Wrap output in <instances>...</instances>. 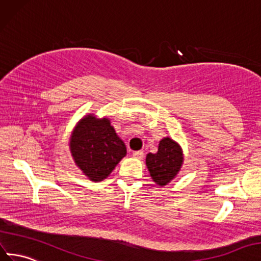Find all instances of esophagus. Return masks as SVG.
I'll use <instances>...</instances> for the list:
<instances>
[{"label": "esophagus", "mask_w": 261, "mask_h": 261, "mask_svg": "<svg viewBox=\"0 0 261 261\" xmlns=\"http://www.w3.org/2000/svg\"><path fill=\"white\" fill-rule=\"evenodd\" d=\"M143 156H144L143 151H136V152H133V158L141 160V159H143Z\"/></svg>", "instance_id": "34e87169"}]
</instances>
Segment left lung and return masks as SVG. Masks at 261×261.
Here are the masks:
<instances>
[{"label": "left lung", "mask_w": 261, "mask_h": 261, "mask_svg": "<svg viewBox=\"0 0 261 261\" xmlns=\"http://www.w3.org/2000/svg\"><path fill=\"white\" fill-rule=\"evenodd\" d=\"M182 161L180 146L169 138H164L161 141L158 153L146 155L148 172L152 179L160 186H165L174 179L179 172Z\"/></svg>", "instance_id": "obj_1"}]
</instances>
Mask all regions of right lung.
Instances as JSON below:
<instances>
[{
    "label": "right lung",
    "instance_id": "right-lung-1",
    "mask_svg": "<svg viewBox=\"0 0 261 261\" xmlns=\"http://www.w3.org/2000/svg\"><path fill=\"white\" fill-rule=\"evenodd\" d=\"M70 150L76 165L93 181H100L124 158L126 148L107 118L88 115L74 129Z\"/></svg>",
    "mask_w": 261,
    "mask_h": 261
}]
</instances>
